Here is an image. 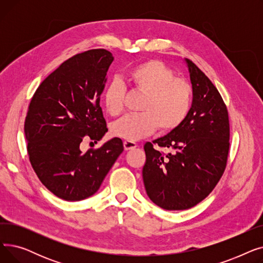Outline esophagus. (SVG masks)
Segmentation results:
<instances>
[{
	"label": "esophagus",
	"mask_w": 263,
	"mask_h": 263,
	"mask_svg": "<svg viewBox=\"0 0 263 263\" xmlns=\"http://www.w3.org/2000/svg\"><path fill=\"white\" fill-rule=\"evenodd\" d=\"M137 147V144L134 142H130V141H124L123 142V148L124 150H131Z\"/></svg>",
	"instance_id": "34e87169"
}]
</instances>
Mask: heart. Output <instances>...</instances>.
I'll use <instances>...</instances> for the list:
<instances>
[{"label":"heart","instance_id":"heart-1","mask_svg":"<svg viewBox=\"0 0 263 263\" xmlns=\"http://www.w3.org/2000/svg\"><path fill=\"white\" fill-rule=\"evenodd\" d=\"M126 81L144 92L140 109L113 123L110 132L122 140L134 142L153 133L158 127L168 132L184 121L192 104V88L189 83L175 77L171 69L157 60H149L131 68ZM123 87L117 82L108 85L103 95V104L110 116L122 110Z\"/></svg>","mask_w":263,"mask_h":263}]
</instances>
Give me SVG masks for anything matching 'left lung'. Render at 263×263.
<instances>
[{
  "label": "left lung",
  "instance_id": "8db88e82",
  "mask_svg": "<svg viewBox=\"0 0 263 263\" xmlns=\"http://www.w3.org/2000/svg\"><path fill=\"white\" fill-rule=\"evenodd\" d=\"M193 102L184 121L153 143L147 142L143 180L150 200L165 210H185L208 196L226 167L229 151L227 107L213 83L184 59Z\"/></svg>",
  "mask_w": 263,
  "mask_h": 263
}]
</instances>
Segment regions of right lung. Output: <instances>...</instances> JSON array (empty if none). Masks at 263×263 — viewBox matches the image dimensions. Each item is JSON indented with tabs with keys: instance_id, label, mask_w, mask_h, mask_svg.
<instances>
[{
	"instance_id": "obj_1",
	"label": "right lung",
	"mask_w": 263,
	"mask_h": 263,
	"mask_svg": "<svg viewBox=\"0 0 263 263\" xmlns=\"http://www.w3.org/2000/svg\"><path fill=\"white\" fill-rule=\"evenodd\" d=\"M113 61L104 49L77 54L43 81L31 100L24 122L30 162L41 183L64 200L93 195L123 151L118 137L85 154L80 146L107 132L100 96Z\"/></svg>"
}]
</instances>
